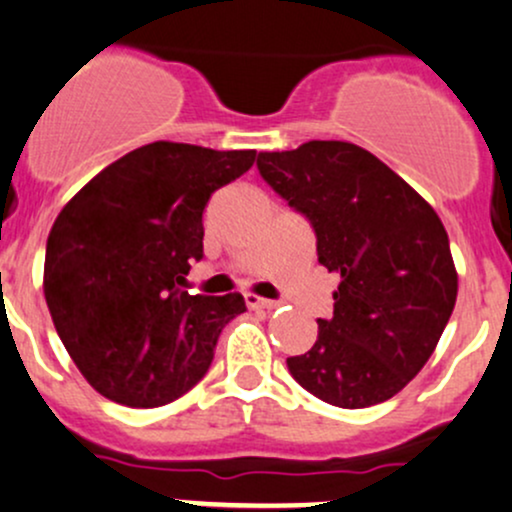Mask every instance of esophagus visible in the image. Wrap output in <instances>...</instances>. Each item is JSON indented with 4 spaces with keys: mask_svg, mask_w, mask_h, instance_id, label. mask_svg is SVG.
<instances>
[{
    "mask_svg": "<svg viewBox=\"0 0 512 512\" xmlns=\"http://www.w3.org/2000/svg\"><path fill=\"white\" fill-rule=\"evenodd\" d=\"M244 300H246V305L251 307V310H276V307L280 305V302H276V300L258 298V295H254V293H246Z\"/></svg>",
    "mask_w": 512,
    "mask_h": 512,
    "instance_id": "34e87169",
    "label": "esophagus"
}]
</instances>
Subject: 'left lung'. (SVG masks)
<instances>
[{
  "mask_svg": "<svg viewBox=\"0 0 512 512\" xmlns=\"http://www.w3.org/2000/svg\"><path fill=\"white\" fill-rule=\"evenodd\" d=\"M256 166L310 219L317 261L339 273L332 320H317L315 344L290 356V373L337 408L393 398L427 364L454 310L459 276L442 219L349 141L263 151Z\"/></svg>",
  "mask_w": 512,
  "mask_h": 512,
  "instance_id": "obj_1",
  "label": "left lung"
}]
</instances>
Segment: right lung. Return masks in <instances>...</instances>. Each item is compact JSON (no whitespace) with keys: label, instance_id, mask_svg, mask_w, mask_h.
Returning <instances> with one entry per match:
<instances>
[{"label":"right lung","instance_id":"add662e5","mask_svg":"<svg viewBox=\"0 0 512 512\" xmlns=\"http://www.w3.org/2000/svg\"><path fill=\"white\" fill-rule=\"evenodd\" d=\"M256 151L153 141L107 166L53 222L43 295L60 342L92 388L129 408L173 403L212 364L239 293L190 295L212 192Z\"/></svg>","mask_w":512,"mask_h":512}]
</instances>
